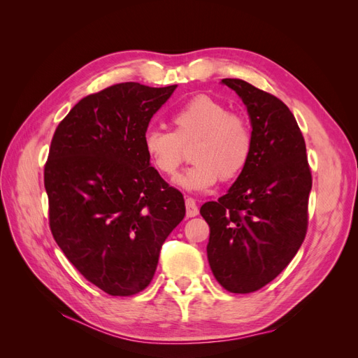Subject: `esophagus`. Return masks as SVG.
Wrapping results in <instances>:
<instances>
[{
    "mask_svg": "<svg viewBox=\"0 0 358 358\" xmlns=\"http://www.w3.org/2000/svg\"><path fill=\"white\" fill-rule=\"evenodd\" d=\"M185 206H187V216H188V218H194V216L199 215V208H197L196 201H194L192 199H187Z\"/></svg>",
    "mask_w": 358,
    "mask_h": 358,
    "instance_id": "1",
    "label": "esophagus"
}]
</instances>
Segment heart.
Masks as SVG:
<instances>
[{
	"label": "heart",
	"instance_id": "b5f03b06",
	"mask_svg": "<svg viewBox=\"0 0 358 358\" xmlns=\"http://www.w3.org/2000/svg\"><path fill=\"white\" fill-rule=\"evenodd\" d=\"M173 133L148 129L143 150L150 164L162 176L171 178L180 167L185 150L194 164L176 179L188 191H208L218 179L233 180L248 166L252 155L254 134L248 117L230 112L224 103L209 95L192 96L171 115Z\"/></svg>",
	"mask_w": 358,
	"mask_h": 358
}]
</instances>
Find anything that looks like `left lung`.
<instances>
[{"mask_svg":"<svg viewBox=\"0 0 358 358\" xmlns=\"http://www.w3.org/2000/svg\"><path fill=\"white\" fill-rule=\"evenodd\" d=\"M251 119L254 148L225 196L200 213L209 224L208 259L216 280L248 294L273 280L297 254L308 230L312 176L294 115L275 95L241 79H222Z\"/></svg>","mask_w":358,"mask_h":358,"instance_id":"left-lung-1","label":"left lung"}]
</instances>
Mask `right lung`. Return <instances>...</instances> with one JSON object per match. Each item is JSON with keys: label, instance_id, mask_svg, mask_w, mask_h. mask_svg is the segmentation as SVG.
<instances>
[{"label": "right lung", "instance_id": "right-lung-1", "mask_svg": "<svg viewBox=\"0 0 358 358\" xmlns=\"http://www.w3.org/2000/svg\"><path fill=\"white\" fill-rule=\"evenodd\" d=\"M178 85L136 82L85 96L53 134L45 166L49 225L69 262L110 296L145 289L185 200L150 167L143 134Z\"/></svg>", "mask_w": 358, "mask_h": 358}]
</instances>
